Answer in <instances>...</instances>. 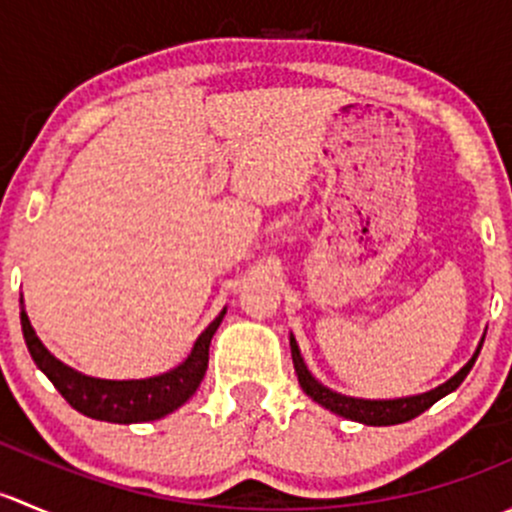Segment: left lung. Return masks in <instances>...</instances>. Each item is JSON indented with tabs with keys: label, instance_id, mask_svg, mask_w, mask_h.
<instances>
[{
	"label": "left lung",
	"instance_id": "left-lung-1",
	"mask_svg": "<svg viewBox=\"0 0 512 512\" xmlns=\"http://www.w3.org/2000/svg\"><path fill=\"white\" fill-rule=\"evenodd\" d=\"M289 347H292V361H294V371H297V376H299V384H302L304 394L312 396L317 404H322L324 409L334 411V414H339L344 418H352V421L366 423V426H394V423H404V421H411V418L421 416L423 411L431 409L438 399H443L446 394L456 391L458 386H461V381L468 376V371L473 369V364H476L483 342H480V347L476 349V354H473V359L468 361V364L463 366V369L458 371L453 379H448L446 384H441L438 389L428 391V394L409 396V399H394V401L352 399V396H342V394H337V391L327 389V386H322L312 374H309V369L304 366V359H302V354H299V347H297V342H294V337H289Z\"/></svg>",
	"mask_w": 512,
	"mask_h": 512
}]
</instances>
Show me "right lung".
Listing matches in <instances>:
<instances>
[{"label": "right lung", "mask_w": 512, "mask_h": 512, "mask_svg": "<svg viewBox=\"0 0 512 512\" xmlns=\"http://www.w3.org/2000/svg\"><path fill=\"white\" fill-rule=\"evenodd\" d=\"M22 302V297H19ZM223 314L205 329L195 342L193 352L180 366H175L168 374L153 376V379L141 381H106V379H91V376L79 374V371L69 369L61 364L56 356L46 352L44 344L39 342L36 332L29 324L27 312L22 309V332L24 342H27L29 354H32L34 364L49 376L51 384L59 389V394L81 411L84 416L96 418V421L108 423H138V421H156V418L168 416L178 406H183L195 389L203 381L205 371H208V356H210V339H213L215 329L223 322Z\"/></svg>", "instance_id": "add662e5"}]
</instances>
